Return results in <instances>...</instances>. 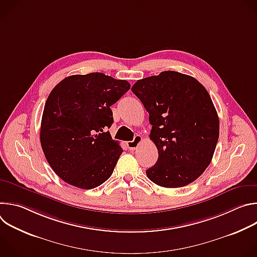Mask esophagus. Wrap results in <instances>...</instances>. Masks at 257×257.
Listing matches in <instances>:
<instances>
[{
	"label": "esophagus",
	"mask_w": 257,
	"mask_h": 257,
	"mask_svg": "<svg viewBox=\"0 0 257 257\" xmlns=\"http://www.w3.org/2000/svg\"><path fill=\"white\" fill-rule=\"evenodd\" d=\"M141 141H142V137L140 136V135H135L134 136V139L132 140V141H128L127 142V146H128V149L130 150V151H135L138 146H139V144L141 143Z\"/></svg>",
	"instance_id": "34e87169"
}]
</instances>
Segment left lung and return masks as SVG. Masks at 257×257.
<instances>
[{"mask_svg": "<svg viewBox=\"0 0 257 257\" xmlns=\"http://www.w3.org/2000/svg\"><path fill=\"white\" fill-rule=\"evenodd\" d=\"M131 90L150 114V138L159 153L146 176L166 188L190 184L210 164L218 139V117L207 90L176 71L140 79Z\"/></svg>", "mask_w": 257, "mask_h": 257, "instance_id": "8db88e82", "label": "left lung"}]
</instances>
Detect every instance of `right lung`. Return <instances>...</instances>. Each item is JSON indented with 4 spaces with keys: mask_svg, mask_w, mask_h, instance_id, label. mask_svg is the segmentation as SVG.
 Here are the masks:
<instances>
[{
    "mask_svg": "<svg viewBox=\"0 0 257 257\" xmlns=\"http://www.w3.org/2000/svg\"><path fill=\"white\" fill-rule=\"evenodd\" d=\"M130 89L103 73L72 75L51 91L43 113L41 144L54 172L68 184L92 189L112 176L123 153L106 131L112 104Z\"/></svg>",
    "mask_w": 257,
    "mask_h": 257,
    "instance_id": "obj_1",
    "label": "right lung"
}]
</instances>
